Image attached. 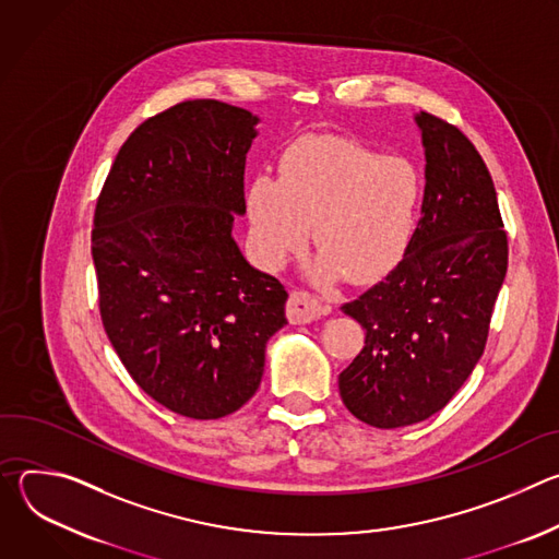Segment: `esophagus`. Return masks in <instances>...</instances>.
I'll return each mask as SVG.
<instances>
[{
    "mask_svg": "<svg viewBox=\"0 0 559 559\" xmlns=\"http://www.w3.org/2000/svg\"><path fill=\"white\" fill-rule=\"evenodd\" d=\"M330 311H332V307L328 302H323L321 298L305 292V289L292 292V296L287 300V318L294 325L311 323V321H316V318H321Z\"/></svg>",
    "mask_w": 559,
    "mask_h": 559,
    "instance_id": "34e87169",
    "label": "esophagus"
}]
</instances>
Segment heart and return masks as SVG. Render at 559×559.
Instances as JSON below:
<instances>
[{
	"mask_svg": "<svg viewBox=\"0 0 559 559\" xmlns=\"http://www.w3.org/2000/svg\"><path fill=\"white\" fill-rule=\"evenodd\" d=\"M420 197L423 179L407 156L323 134L294 141L281 156L278 179H252L248 214L267 265L300 252L313 225L323 252L318 276L369 283L403 259Z\"/></svg>",
	"mask_w": 559,
	"mask_h": 559,
	"instance_id": "b5f03b06",
	"label": "heart"
}]
</instances>
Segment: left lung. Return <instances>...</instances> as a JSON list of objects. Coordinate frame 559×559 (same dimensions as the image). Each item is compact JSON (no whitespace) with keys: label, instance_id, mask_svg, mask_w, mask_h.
I'll use <instances>...</instances> for the list:
<instances>
[{"label":"left lung","instance_id":"1","mask_svg":"<svg viewBox=\"0 0 559 559\" xmlns=\"http://www.w3.org/2000/svg\"><path fill=\"white\" fill-rule=\"evenodd\" d=\"M423 216L397 263L341 309L365 328V347L338 376L345 407L378 429L438 414L480 360L509 265L493 179L449 121L420 112Z\"/></svg>","mask_w":559,"mask_h":559}]
</instances>
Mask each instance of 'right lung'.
I'll list each match as a JSON object with an SVG mask.
<instances>
[{
  "label": "right lung",
  "instance_id": "add662e5",
  "mask_svg": "<svg viewBox=\"0 0 559 559\" xmlns=\"http://www.w3.org/2000/svg\"><path fill=\"white\" fill-rule=\"evenodd\" d=\"M259 119L216 99L181 102L121 145L95 207L104 330L132 380L166 409L214 420L257 393L287 292L231 238L246 212Z\"/></svg>",
  "mask_w": 559,
  "mask_h": 559
}]
</instances>
